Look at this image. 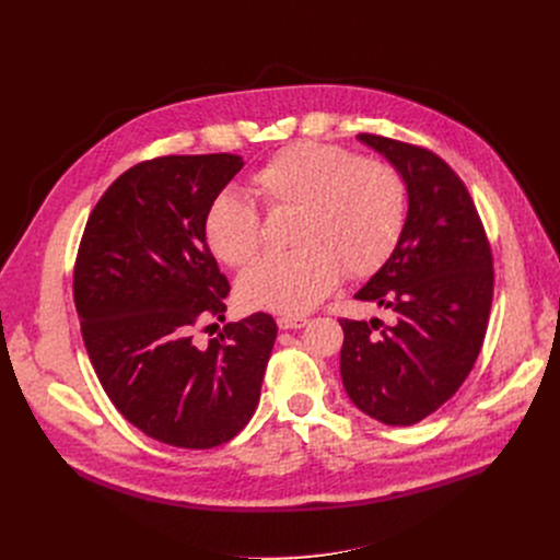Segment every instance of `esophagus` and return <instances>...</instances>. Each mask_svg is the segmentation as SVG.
<instances>
[{
	"label": "esophagus",
	"mask_w": 560,
	"mask_h": 560,
	"mask_svg": "<svg viewBox=\"0 0 560 560\" xmlns=\"http://www.w3.org/2000/svg\"><path fill=\"white\" fill-rule=\"evenodd\" d=\"M279 329H302L308 325V317H300V315H281L277 319Z\"/></svg>",
	"instance_id": "34e87169"
}]
</instances>
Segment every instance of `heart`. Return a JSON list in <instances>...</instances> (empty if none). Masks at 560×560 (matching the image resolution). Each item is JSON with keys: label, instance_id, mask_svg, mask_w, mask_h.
Wrapping results in <instances>:
<instances>
[{"label": "heart", "instance_id": "1", "mask_svg": "<svg viewBox=\"0 0 560 560\" xmlns=\"http://www.w3.org/2000/svg\"><path fill=\"white\" fill-rule=\"evenodd\" d=\"M249 190L268 213H292L281 256H262L241 275L238 300L247 308L298 315L325 300L345 272L361 279L395 252L408 215L401 172L378 159L322 142H292L265 161ZM203 238L231 268L260 245L256 206L220 192L206 209Z\"/></svg>", "mask_w": 560, "mask_h": 560}]
</instances>
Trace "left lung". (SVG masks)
<instances>
[{
	"mask_svg": "<svg viewBox=\"0 0 560 560\" xmlns=\"http://www.w3.org/2000/svg\"><path fill=\"white\" fill-rule=\"evenodd\" d=\"M404 176L408 215L390 258L357 300L393 311L340 319L342 386L365 416L410 427L443 406L472 372L492 304V254L477 206L433 152L359 133Z\"/></svg>",
	"mask_w": 560,
	"mask_h": 560,
	"instance_id": "1",
	"label": "left lung"
}]
</instances>
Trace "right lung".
I'll return each mask as SVG.
<instances>
[{
	"label": "right lung",
	"mask_w": 560,
	"mask_h": 560,
	"mask_svg": "<svg viewBox=\"0 0 560 560\" xmlns=\"http://www.w3.org/2000/svg\"><path fill=\"white\" fill-rule=\"evenodd\" d=\"M235 154L161 156L129 167L85 222L74 262L81 336L113 406L159 443L211 450L254 416L277 322L224 319L229 281L203 238L209 203L243 167Z\"/></svg>",
	"instance_id": "add662e5"
}]
</instances>
